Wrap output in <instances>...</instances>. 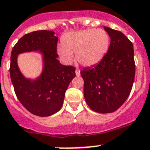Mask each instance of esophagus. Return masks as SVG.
<instances>
[{"instance_id":"obj_1","label":"esophagus","mask_w":150,"mask_h":150,"mask_svg":"<svg viewBox=\"0 0 150 150\" xmlns=\"http://www.w3.org/2000/svg\"><path fill=\"white\" fill-rule=\"evenodd\" d=\"M75 74H76V75H77V76H79V75H80V74H81V73H80V69H76V70H75Z\"/></svg>"}]
</instances>
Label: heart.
Segmentation results:
<instances>
[{"instance_id":"heart-1","label":"heart","mask_w":150,"mask_h":150,"mask_svg":"<svg viewBox=\"0 0 150 150\" xmlns=\"http://www.w3.org/2000/svg\"><path fill=\"white\" fill-rule=\"evenodd\" d=\"M58 46L59 56L66 62H71L72 52L79 63L85 67L98 64L104 59L110 46V36L103 29H87L69 33Z\"/></svg>"}]
</instances>
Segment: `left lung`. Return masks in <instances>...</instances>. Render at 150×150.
<instances>
[{
    "mask_svg": "<svg viewBox=\"0 0 150 150\" xmlns=\"http://www.w3.org/2000/svg\"><path fill=\"white\" fill-rule=\"evenodd\" d=\"M110 43L108 52L98 65L81 71L84 96L94 111H115L129 97L134 78L135 62L130 40L118 30L104 26Z\"/></svg>",
    "mask_w": 150,
    "mask_h": 150,
    "instance_id": "8db88e82",
    "label": "left lung"
}]
</instances>
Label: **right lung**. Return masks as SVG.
Listing matches in <instances>:
<instances>
[{
  "label": "right lung",
  "mask_w": 150,
  "mask_h": 150,
  "mask_svg": "<svg viewBox=\"0 0 150 150\" xmlns=\"http://www.w3.org/2000/svg\"><path fill=\"white\" fill-rule=\"evenodd\" d=\"M58 37L54 32L38 30L25 34L11 52L10 75L15 94L22 105L33 114L48 117L61 109L69 83L75 77V68L57 59ZM40 51L44 55L42 75L34 81L26 79L17 65L18 54Z\"/></svg>",
  "instance_id": "add662e5"
}]
</instances>
